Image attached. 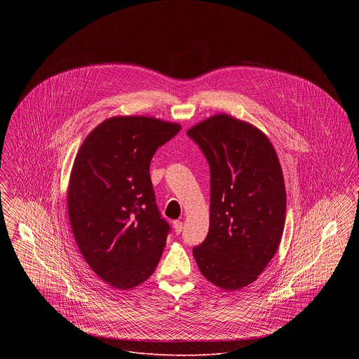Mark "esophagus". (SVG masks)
<instances>
[{"label": "esophagus", "instance_id": "34e87169", "mask_svg": "<svg viewBox=\"0 0 359 359\" xmlns=\"http://www.w3.org/2000/svg\"><path fill=\"white\" fill-rule=\"evenodd\" d=\"M173 229H175V233L176 234H180L183 231V222L180 221H173Z\"/></svg>", "mask_w": 359, "mask_h": 359}]
</instances>
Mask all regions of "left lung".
<instances>
[{
	"label": "left lung",
	"instance_id": "obj_1",
	"mask_svg": "<svg viewBox=\"0 0 359 359\" xmlns=\"http://www.w3.org/2000/svg\"><path fill=\"white\" fill-rule=\"evenodd\" d=\"M210 165V229L192 255L201 273L238 290L262 273L283 237L287 192L272 142L255 125L215 114L188 129Z\"/></svg>",
	"mask_w": 359,
	"mask_h": 359
}]
</instances>
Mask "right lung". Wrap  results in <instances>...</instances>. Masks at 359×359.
<instances>
[{
  "label": "right lung",
  "mask_w": 359,
  "mask_h": 359,
  "mask_svg": "<svg viewBox=\"0 0 359 359\" xmlns=\"http://www.w3.org/2000/svg\"><path fill=\"white\" fill-rule=\"evenodd\" d=\"M180 129L154 117L117 116L94 128L76 154L69 224L88 266L113 288L142 284L163 255L170 224L156 205L149 164Z\"/></svg>",
  "instance_id": "1"
}]
</instances>
